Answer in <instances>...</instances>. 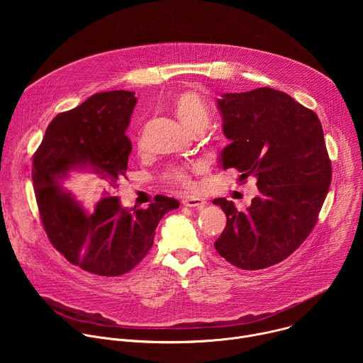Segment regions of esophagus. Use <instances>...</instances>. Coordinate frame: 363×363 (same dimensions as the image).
Here are the masks:
<instances>
[{"label":"esophagus","instance_id":"esophagus-1","mask_svg":"<svg viewBox=\"0 0 363 363\" xmlns=\"http://www.w3.org/2000/svg\"><path fill=\"white\" fill-rule=\"evenodd\" d=\"M205 203H206V201L202 198H198V196H185L182 199V205L189 206V208H196V210H202Z\"/></svg>","mask_w":363,"mask_h":363}]
</instances>
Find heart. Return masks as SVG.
Here are the masks:
<instances>
[{
    "mask_svg": "<svg viewBox=\"0 0 363 363\" xmlns=\"http://www.w3.org/2000/svg\"><path fill=\"white\" fill-rule=\"evenodd\" d=\"M169 108L175 113V116L181 121V123L189 130V132H203L206 126L210 125V109L206 106L205 100L194 90H181L174 94V97L169 101ZM138 146H142V139L138 138ZM195 168L188 167H169L162 174V179L168 185H175L181 188L191 189L194 188V181L191 177V172Z\"/></svg>",
    "mask_w": 363,
    "mask_h": 363,
    "instance_id": "obj_1",
    "label": "heart"
}]
</instances>
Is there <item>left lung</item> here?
<instances>
[{"label": "left lung", "mask_w": 363, "mask_h": 363, "mask_svg": "<svg viewBox=\"0 0 363 363\" xmlns=\"http://www.w3.org/2000/svg\"><path fill=\"white\" fill-rule=\"evenodd\" d=\"M223 169L255 178L258 194L245 211L216 198L227 225L216 250L242 270H260L287 258L312 233L332 181V164L318 115L287 93L260 87L217 100Z\"/></svg>", "instance_id": "1"}]
</instances>
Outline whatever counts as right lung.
Returning a JSON list of instances; mask_svg holds the SVG:
<instances>
[{
	"label": "right lung",
	"instance_id": "add662e5",
	"mask_svg": "<svg viewBox=\"0 0 363 363\" xmlns=\"http://www.w3.org/2000/svg\"><path fill=\"white\" fill-rule=\"evenodd\" d=\"M136 97L113 90L57 115L33 157L40 220L66 260L91 274L130 272L147 254L162 217L179 206L155 196L147 208H123L116 189L132 150L126 129Z\"/></svg>",
	"mask_w": 363,
	"mask_h": 363
}]
</instances>
